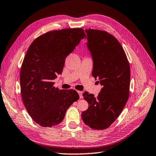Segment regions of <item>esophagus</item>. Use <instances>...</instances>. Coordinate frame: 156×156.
Wrapping results in <instances>:
<instances>
[{
  "mask_svg": "<svg viewBox=\"0 0 156 156\" xmlns=\"http://www.w3.org/2000/svg\"><path fill=\"white\" fill-rule=\"evenodd\" d=\"M79 94V98H83V91H77Z\"/></svg>",
  "mask_w": 156,
  "mask_h": 156,
  "instance_id": "1",
  "label": "esophagus"
}]
</instances>
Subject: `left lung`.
<instances>
[{"label": "left lung", "mask_w": 156, "mask_h": 156, "mask_svg": "<svg viewBox=\"0 0 156 156\" xmlns=\"http://www.w3.org/2000/svg\"><path fill=\"white\" fill-rule=\"evenodd\" d=\"M87 48L93 61V77L102 88L97 97L85 92L89 108L81 114L90 128L104 130L122 112L129 97L130 64L122 45L115 37L99 30H85Z\"/></svg>", "instance_id": "left-lung-1"}]
</instances>
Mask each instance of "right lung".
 I'll return each mask as SVG.
<instances>
[{"label":"right lung","mask_w":156,"mask_h":156,"mask_svg":"<svg viewBox=\"0 0 156 156\" xmlns=\"http://www.w3.org/2000/svg\"><path fill=\"white\" fill-rule=\"evenodd\" d=\"M85 37L82 28L53 30L37 37L28 48L20 70L21 95L29 115L40 126L59 124L79 99L77 91L55 88L53 81L62 73L67 56Z\"/></svg>","instance_id":"obj_1"}]
</instances>
